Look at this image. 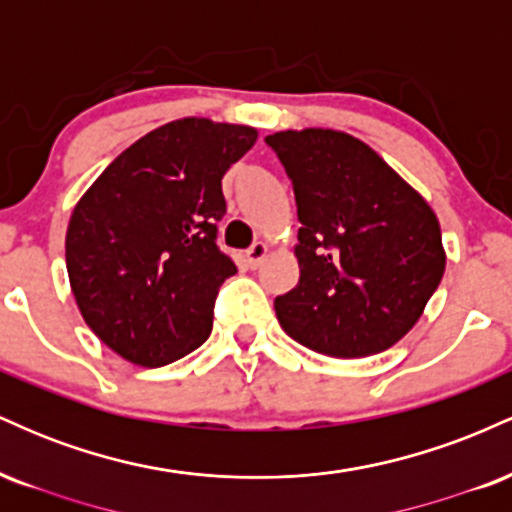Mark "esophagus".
<instances>
[{
	"label": "esophagus",
	"instance_id": "esophagus-1",
	"mask_svg": "<svg viewBox=\"0 0 512 512\" xmlns=\"http://www.w3.org/2000/svg\"><path fill=\"white\" fill-rule=\"evenodd\" d=\"M264 255H267V245L264 243H252L250 250L245 252V260H248V264L252 269L260 267V262L264 260Z\"/></svg>",
	"mask_w": 512,
	"mask_h": 512
}]
</instances>
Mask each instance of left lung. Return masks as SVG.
I'll return each instance as SVG.
<instances>
[{"label": "left lung", "mask_w": 512, "mask_h": 512, "mask_svg": "<svg viewBox=\"0 0 512 512\" xmlns=\"http://www.w3.org/2000/svg\"><path fill=\"white\" fill-rule=\"evenodd\" d=\"M264 142L291 178L301 221V279L276 296L279 325L325 356L361 358L395 346L445 272L433 209L346 132L286 129Z\"/></svg>", "instance_id": "left-lung-1"}]
</instances>
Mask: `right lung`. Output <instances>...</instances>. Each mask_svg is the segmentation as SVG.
Wrapping results in <instances>:
<instances>
[{"instance_id":"add662e5","label":"right lung","mask_w":512,"mask_h":512,"mask_svg":"<svg viewBox=\"0 0 512 512\" xmlns=\"http://www.w3.org/2000/svg\"><path fill=\"white\" fill-rule=\"evenodd\" d=\"M257 129L182 117L98 175L67 228V272L86 325L125 361L166 366L207 342L221 284L238 272L216 245L221 178Z\"/></svg>"}]
</instances>
